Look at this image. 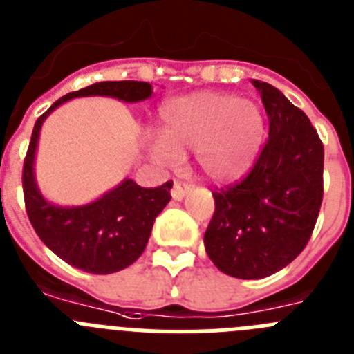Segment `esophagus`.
<instances>
[{"label":"esophagus","instance_id":"obj_1","mask_svg":"<svg viewBox=\"0 0 354 354\" xmlns=\"http://www.w3.org/2000/svg\"><path fill=\"white\" fill-rule=\"evenodd\" d=\"M189 192H192V186H189V184L175 180L174 187H171V196H174V200H183Z\"/></svg>","mask_w":354,"mask_h":354}]
</instances>
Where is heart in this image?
I'll return each mask as SVG.
<instances>
[{
  "mask_svg": "<svg viewBox=\"0 0 354 354\" xmlns=\"http://www.w3.org/2000/svg\"><path fill=\"white\" fill-rule=\"evenodd\" d=\"M266 140V122L257 104L228 93L196 92L174 97L159 108V138L150 140V159L175 167L195 152L200 174L212 184L245 177Z\"/></svg>",
  "mask_w": 354,
  "mask_h": 354,
  "instance_id": "b5f03b06",
  "label": "heart"
}]
</instances>
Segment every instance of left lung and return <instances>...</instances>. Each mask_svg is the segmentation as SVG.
Listing matches in <instances>:
<instances>
[{
    "label": "left lung",
    "mask_w": 354,
    "mask_h": 354,
    "mask_svg": "<svg viewBox=\"0 0 354 354\" xmlns=\"http://www.w3.org/2000/svg\"><path fill=\"white\" fill-rule=\"evenodd\" d=\"M252 83L270 118V138L246 179L212 193L216 209L204 234L216 268L243 280L270 277L298 257L323 202L317 131L273 84Z\"/></svg>",
    "instance_id": "obj_1"
}]
</instances>
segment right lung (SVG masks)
<instances>
[{
    "instance_id": "add662e5",
    "label": "right lung",
    "mask_w": 354,
    "mask_h": 354,
    "mask_svg": "<svg viewBox=\"0 0 354 354\" xmlns=\"http://www.w3.org/2000/svg\"><path fill=\"white\" fill-rule=\"evenodd\" d=\"M95 95L140 102L152 95V84L101 81L58 99L35 122L24 159L23 192L28 218L44 245L77 270L109 274L126 270L143 253L154 220L171 198V180L159 187H142L124 179L93 202L72 207L53 204L42 195L35 179V154L44 120L71 99Z\"/></svg>"
}]
</instances>
